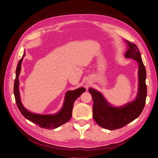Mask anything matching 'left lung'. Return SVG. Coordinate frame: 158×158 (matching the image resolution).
I'll list each match as a JSON object with an SVG mask.
<instances>
[{
	"label": "left lung",
	"instance_id": "8db88e82",
	"mask_svg": "<svg viewBox=\"0 0 158 158\" xmlns=\"http://www.w3.org/2000/svg\"><path fill=\"white\" fill-rule=\"evenodd\" d=\"M128 50L126 57L132 58L139 64V88L136 100L120 107L111 106L101 93L92 88L88 91L93 98V117L98 126L109 129L122 128L137 118L142 113L146 102V70L138 47L127 41Z\"/></svg>",
	"mask_w": 158,
	"mask_h": 158
}]
</instances>
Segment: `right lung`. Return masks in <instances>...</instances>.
Here are the masks:
<instances>
[{
	"label": "right lung",
	"mask_w": 158,
	"mask_h": 158,
	"mask_svg": "<svg viewBox=\"0 0 158 158\" xmlns=\"http://www.w3.org/2000/svg\"><path fill=\"white\" fill-rule=\"evenodd\" d=\"M25 52L22 57L20 60L17 67L16 69V77L14 82V95L15 101L18 108L23 117L29 121L36 124L40 127L47 129H54L63 125L70 120L72 115V109L74 101L86 91L84 88H79L73 91H68L66 94L65 100L61 111L55 114H38L28 111L23 106L20 98V93L19 89V76L21 70V64Z\"/></svg>",
	"instance_id": "add662e5"
}]
</instances>
